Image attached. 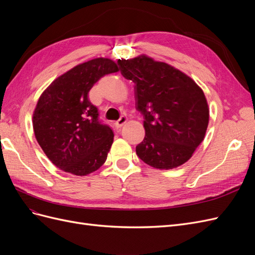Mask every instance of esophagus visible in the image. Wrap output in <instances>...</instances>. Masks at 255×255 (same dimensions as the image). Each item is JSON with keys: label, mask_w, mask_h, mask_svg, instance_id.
<instances>
[{"label": "esophagus", "mask_w": 255, "mask_h": 255, "mask_svg": "<svg viewBox=\"0 0 255 255\" xmlns=\"http://www.w3.org/2000/svg\"><path fill=\"white\" fill-rule=\"evenodd\" d=\"M127 121H128V118L126 117V116H121L120 119L115 122V126H116V128H121Z\"/></svg>", "instance_id": "34e87169"}]
</instances>
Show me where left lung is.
Instances as JSON below:
<instances>
[{
    "mask_svg": "<svg viewBox=\"0 0 255 255\" xmlns=\"http://www.w3.org/2000/svg\"><path fill=\"white\" fill-rule=\"evenodd\" d=\"M121 74L134 82L136 110L145 135L136 146L142 161L172 169L192 156L204 139L210 110L203 90L184 72L146 55L119 59Z\"/></svg>",
    "mask_w": 255,
    "mask_h": 255,
    "instance_id": "left-lung-1",
    "label": "left lung"
}]
</instances>
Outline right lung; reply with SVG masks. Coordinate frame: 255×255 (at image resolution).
Here are the masks:
<instances>
[{"label":"right lung","instance_id":"add662e5","mask_svg":"<svg viewBox=\"0 0 255 255\" xmlns=\"http://www.w3.org/2000/svg\"><path fill=\"white\" fill-rule=\"evenodd\" d=\"M117 71L118 65L110 58L88 60L54 80L38 100L33 114L35 137L63 171L83 176L105 163L114 133L99 120L88 92L102 76Z\"/></svg>","mask_w":255,"mask_h":255}]
</instances>
